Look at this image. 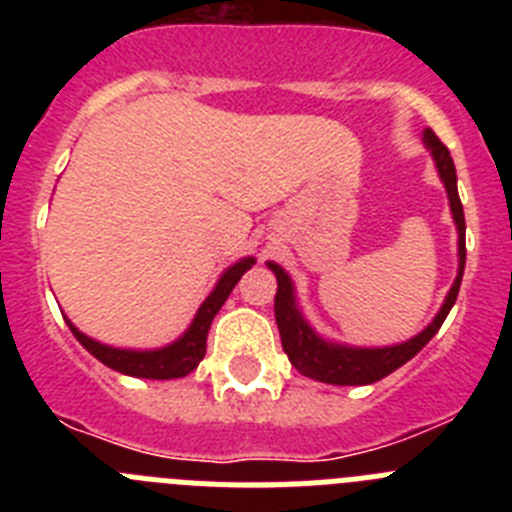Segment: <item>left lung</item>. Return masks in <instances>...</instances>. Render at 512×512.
I'll return each mask as SVG.
<instances>
[{
  "instance_id": "left-lung-1",
  "label": "left lung",
  "mask_w": 512,
  "mask_h": 512,
  "mask_svg": "<svg viewBox=\"0 0 512 512\" xmlns=\"http://www.w3.org/2000/svg\"><path fill=\"white\" fill-rule=\"evenodd\" d=\"M423 138L425 146L431 148L433 158H436L438 174H441L443 184H446L451 212H454L456 228H459V277H456L454 287H451L449 297L443 302L436 320H433L420 336L410 338L408 343H400V346L390 348H346L315 336V330L305 323V318H302L300 310H297L295 295H292V282H289V277L284 274V269L277 264H269V269L277 274L274 318H277L279 336H282V348L284 354L289 356V361H292V366H295L300 374H305V377L318 379V382L325 384L379 382L382 377H387V374H392L395 369H400L405 361L413 359L420 348L436 336L438 328H441L443 320H446V315H449V310L454 307L456 297H459L461 277H464V261H467V243H464L467 223H464V207H461L459 192H456V169L454 161H451L449 156V148L443 146L433 130H425Z\"/></svg>"
}]
</instances>
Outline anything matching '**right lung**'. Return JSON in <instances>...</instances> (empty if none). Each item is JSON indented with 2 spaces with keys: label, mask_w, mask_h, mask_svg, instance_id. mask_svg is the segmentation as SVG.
<instances>
[{
  "label": "right lung",
  "mask_w": 512,
  "mask_h": 512,
  "mask_svg": "<svg viewBox=\"0 0 512 512\" xmlns=\"http://www.w3.org/2000/svg\"><path fill=\"white\" fill-rule=\"evenodd\" d=\"M253 259H243L238 264L230 266L225 271L217 287L212 289V295L202 302V307L194 315V323L189 325V330L176 343L166 348H158V351H122V348H110L102 346V343L92 341L89 336H84L81 330H76L69 323L71 333L76 336V341L87 348L94 359L102 361L104 366H110L120 374H130V377H143V379H179L187 377L189 372L197 369L202 359H205L207 351V330H210L212 318L217 315V310L225 305L228 295L233 292V287L238 284V279L246 274V269H251Z\"/></svg>",
  "instance_id": "1"
}]
</instances>
